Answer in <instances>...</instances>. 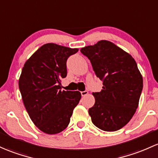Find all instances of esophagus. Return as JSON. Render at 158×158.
Instances as JSON below:
<instances>
[{"mask_svg": "<svg viewBox=\"0 0 158 158\" xmlns=\"http://www.w3.org/2000/svg\"><path fill=\"white\" fill-rule=\"evenodd\" d=\"M88 94V91H82V92H81V94H82V97L85 96V95H87Z\"/></svg>", "mask_w": 158, "mask_h": 158, "instance_id": "1", "label": "esophagus"}]
</instances>
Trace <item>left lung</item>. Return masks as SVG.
Instances as JSON below:
<instances>
[{"instance_id":"obj_1","label":"left lung","mask_w":158,"mask_h":158,"mask_svg":"<svg viewBox=\"0 0 158 158\" xmlns=\"http://www.w3.org/2000/svg\"><path fill=\"white\" fill-rule=\"evenodd\" d=\"M80 51L103 81V89L92 94L95 103L88 110L92 123L104 131L120 130L136 112L143 90V76L136 62L130 54L107 40Z\"/></svg>"}]
</instances>
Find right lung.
<instances>
[{"label":"right lung","instance_id":"right-lung-1","mask_svg":"<svg viewBox=\"0 0 158 158\" xmlns=\"http://www.w3.org/2000/svg\"><path fill=\"white\" fill-rule=\"evenodd\" d=\"M55 43L38 48L24 64L19 87L26 110L34 124L47 134H56L68 126L79 91H61L67 76V60L78 52Z\"/></svg>","mask_w":158,"mask_h":158}]
</instances>
